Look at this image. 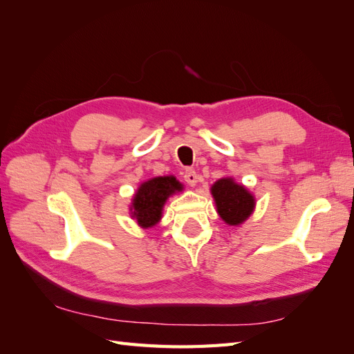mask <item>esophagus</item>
Masks as SVG:
<instances>
[{"instance_id": "1", "label": "esophagus", "mask_w": 354, "mask_h": 354, "mask_svg": "<svg viewBox=\"0 0 354 354\" xmlns=\"http://www.w3.org/2000/svg\"><path fill=\"white\" fill-rule=\"evenodd\" d=\"M183 178H185V181H186L187 185H190V186H195V185H196V181H198L196 171H195V169H192V168H187V169L185 171V176H183Z\"/></svg>"}]
</instances>
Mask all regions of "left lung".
I'll return each mask as SVG.
<instances>
[{
	"mask_svg": "<svg viewBox=\"0 0 354 354\" xmlns=\"http://www.w3.org/2000/svg\"><path fill=\"white\" fill-rule=\"evenodd\" d=\"M216 199L220 217L230 226H238L251 216L254 209V198L243 186L236 185L232 178H221L211 187Z\"/></svg>",
	"mask_w": 354,
	"mask_h": 354,
	"instance_id": "left-lung-1",
	"label": "left lung"
}]
</instances>
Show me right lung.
<instances>
[{"label":"right lung","instance_id":"obj_1","mask_svg":"<svg viewBox=\"0 0 354 354\" xmlns=\"http://www.w3.org/2000/svg\"><path fill=\"white\" fill-rule=\"evenodd\" d=\"M181 190V185L174 177H155L138 187L133 199V217L142 227H152L160 220L167 198Z\"/></svg>","mask_w":354,"mask_h":354}]
</instances>
